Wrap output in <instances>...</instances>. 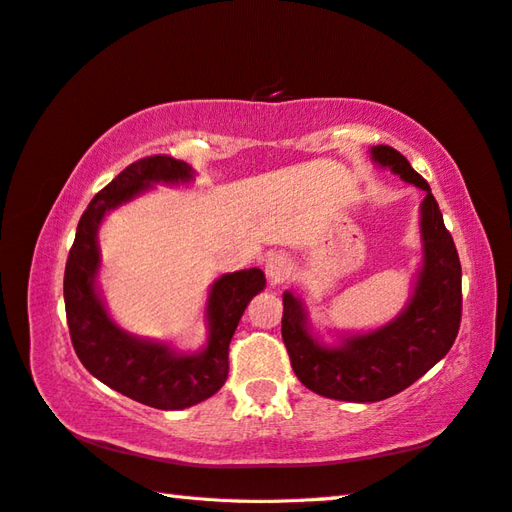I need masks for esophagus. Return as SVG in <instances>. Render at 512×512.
Here are the masks:
<instances>
[{"mask_svg":"<svg viewBox=\"0 0 512 512\" xmlns=\"http://www.w3.org/2000/svg\"><path fill=\"white\" fill-rule=\"evenodd\" d=\"M291 269L293 267H291L287 256H282V254L271 256L267 260V265H265V274H267L269 285L276 287V285H282V282H285V280H289Z\"/></svg>","mask_w":512,"mask_h":512,"instance_id":"esophagus-1","label":"esophagus"}]
</instances>
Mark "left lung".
I'll return each instance as SVG.
<instances>
[{"instance_id": "left-lung-1", "label": "left lung", "mask_w": 512, "mask_h": 512, "mask_svg": "<svg viewBox=\"0 0 512 512\" xmlns=\"http://www.w3.org/2000/svg\"><path fill=\"white\" fill-rule=\"evenodd\" d=\"M372 162L390 168L425 192L420 203L423 260L405 309L366 333H335L326 344L313 333L309 311L291 291L282 293V339L295 377L311 392L348 403H377L410 388L447 355L462 317V269L427 181L392 146H372Z\"/></svg>"}]
</instances>
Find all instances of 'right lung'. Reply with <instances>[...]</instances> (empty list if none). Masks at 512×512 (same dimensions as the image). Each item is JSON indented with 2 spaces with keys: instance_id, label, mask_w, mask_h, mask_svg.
Here are the masks:
<instances>
[{
  "instance_id": "right-lung-1",
  "label": "right lung",
  "mask_w": 512,
  "mask_h": 512,
  "mask_svg": "<svg viewBox=\"0 0 512 512\" xmlns=\"http://www.w3.org/2000/svg\"><path fill=\"white\" fill-rule=\"evenodd\" d=\"M192 179V166L168 155L144 157L124 168L98 192L78 221L63 278L67 326L78 359L111 390L157 410H186L223 388L230 370L227 350L232 335L247 304L267 285L265 274L256 267L214 280L206 302L208 342L195 352L135 337L113 322L98 289L102 221L155 184L184 186Z\"/></svg>"
}]
</instances>
